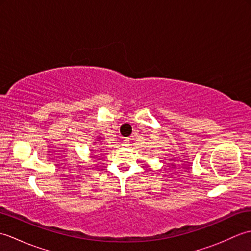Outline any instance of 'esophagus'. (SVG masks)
Instances as JSON below:
<instances>
[{
  "instance_id": "esophagus-1",
  "label": "esophagus",
  "mask_w": 251,
  "mask_h": 251,
  "mask_svg": "<svg viewBox=\"0 0 251 251\" xmlns=\"http://www.w3.org/2000/svg\"><path fill=\"white\" fill-rule=\"evenodd\" d=\"M130 141H131V139H130V138H126V139H125V146H129V143H130Z\"/></svg>"
}]
</instances>
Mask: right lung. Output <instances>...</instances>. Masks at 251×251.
Masks as SVG:
<instances>
[{"label": "right lung", "instance_id": "add662e5", "mask_svg": "<svg viewBox=\"0 0 251 251\" xmlns=\"http://www.w3.org/2000/svg\"><path fill=\"white\" fill-rule=\"evenodd\" d=\"M98 139H99V138H98Z\"/></svg>", "mask_w": 251, "mask_h": 251}]
</instances>
